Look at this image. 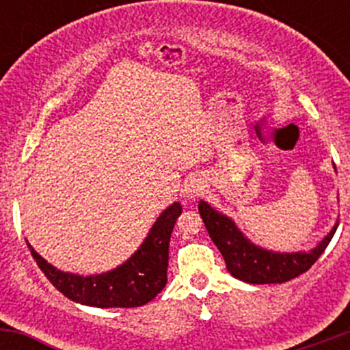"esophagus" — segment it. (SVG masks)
<instances>
[{
  "label": "esophagus",
  "instance_id": "1",
  "mask_svg": "<svg viewBox=\"0 0 350 350\" xmlns=\"http://www.w3.org/2000/svg\"><path fill=\"white\" fill-rule=\"evenodd\" d=\"M203 188H204V183L201 181L200 178H191L185 185V193L189 200H193V198L200 196V193L203 191Z\"/></svg>",
  "mask_w": 350,
  "mask_h": 350
}]
</instances>
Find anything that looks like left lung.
I'll use <instances>...</instances> for the list:
<instances>
[{
    "label": "left lung",
    "instance_id": "obj_1",
    "mask_svg": "<svg viewBox=\"0 0 350 350\" xmlns=\"http://www.w3.org/2000/svg\"><path fill=\"white\" fill-rule=\"evenodd\" d=\"M201 218L204 221L211 241L218 247L227 264L228 273L243 283L274 284L295 280L306 273L315 264L330 243L338 221L334 225L327 237L310 252H273L256 245L239 230L237 225L227 215L211 208L201 200L198 204Z\"/></svg>",
    "mask_w": 350,
    "mask_h": 350
}]
</instances>
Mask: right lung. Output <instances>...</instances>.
Listing matches in <instances>:
<instances>
[{
  "instance_id": "add662e5",
  "label": "right lung",
  "mask_w": 350,
  "mask_h": 350,
  "mask_svg": "<svg viewBox=\"0 0 350 350\" xmlns=\"http://www.w3.org/2000/svg\"><path fill=\"white\" fill-rule=\"evenodd\" d=\"M181 210L178 201L165 208L129 260L94 276L59 271L35 252L28 241L27 245L45 278L72 301L96 308H133L154 299L167 283L169 241Z\"/></svg>"
}]
</instances>
